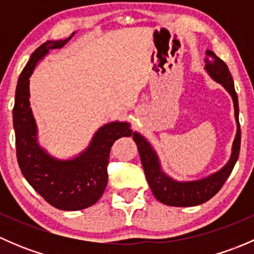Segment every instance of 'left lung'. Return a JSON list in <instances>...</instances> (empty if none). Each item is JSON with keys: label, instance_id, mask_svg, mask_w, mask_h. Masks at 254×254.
<instances>
[{"label": "left lung", "instance_id": "obj_1", "mask_svg": "<svg viewBox=\"0 0 254 254\" xmlns=\"http://www.w3.org/2000/svg\"><path fill=\"white\" fill-rule=\"evenodd\" d=\"M205 54L206 58L204 59L205 61L204 68H205L206 73L215 82L220 83L226 89L234 102L237 130L234 143H232L231 156L224 167L211 175L203 177L200 179H194V181H177L162 170L160 157L150 141L140 132L135 131L132 134V139L136 142L137 150H139L146 181H147L155 198L165 205L186 207L200 205V204L205 203L221 189L226 179L231 175L238 160L241 146V129L240 123H238V98L234 87V79H232L231 72L229 71L226 64L221 59L217 58L214 51L206 50Z\"/></svg>", "mask_w": 254, "mask_h": 254}]
</instances>
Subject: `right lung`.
Listing matches in <instances>:
<instances>
[{"instance_id": "obj_1", "label": "right lung", "mask_w": 254, "mask_h": 254, "mask_svg": "<svg viewBox=\"0 0 254 254\" xmlns=\"http://www.w3.org/2000/svg\"><path fill=\"white\" fill-rule=\"evenodd\" d=\"M73 35L48 40L30 55L18 78L13 108L17 160L23 176L50 205L66 211L86 209L101 199L108 183L111 147L119 137L132 135L130 123H107L98 127L83 151L70 158L55 157L39 143L29 102V78L39 61L54 49L63 48Z\"/></svg>"}]
</instances>
